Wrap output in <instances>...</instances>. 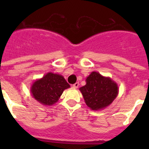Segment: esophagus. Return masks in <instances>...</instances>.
Returning <instances> with one entry per match:
<instances>
[{
	"mask_svg": "<svg viewBox=\"0 0 149 149\" xmlns=\"http://www.w3.org/2000/svg\"><path fill=\"white\" fill-rule=\"evenodd\" d=\"M73 86V88H74V89H77V88L79 86V83L78 82L75 83L74 84H73V86Z\"/></svg>",
	"mask_w": 149,
	"mask_h": 149,
	"instance_id": "1",
	"label": "esophagus"
}]
</instances>
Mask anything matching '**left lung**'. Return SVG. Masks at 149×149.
I'll return each mask as SVG.
<instances>
[{"instance_id": "obj_1", "label": "left lung", "mask_w": 149, "mask_h": 149, "mask_svg": "<svg viewBox=\"0 0 149 149\" xmlns=\"http://www.w3.org/2000/svg\"><path fill=\"white\" fill-rule=\"evenodd\" d=\"M86 85L80 88L85 103L93 110H101L111 104L119 94L116 83L110 77L93 72L86 77Z\"/></svg>"}]
</instances>
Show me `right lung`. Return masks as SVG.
I'll list each match as a JSON object with an SVG mask.
<instances>
[{
    "label": "right lung",
    "mask_w": 149,
    "mask_h": 149,
    "mask_svg": "<svg viewBox=\"0 0 149 149\" xmlns=\"http://www.w3.org/2000/svg\"><path fill=\"white\" fill-rule=\"evenodd\" d=\"M70 87L61 74L48 72L36 80L30 87L32 96L45 106H51L58 101L63 91Z\"/></svg>",
    "instance_id": "add662e5"
}]
</instances>
